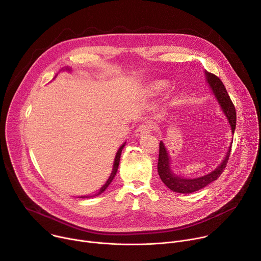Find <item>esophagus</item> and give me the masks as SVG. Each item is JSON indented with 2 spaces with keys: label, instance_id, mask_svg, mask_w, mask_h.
Segmentation results:
<instances>
[{
  "label": "esophagus",
  "instance_id": "esophagus-1",
  "mask_svg": "<svg viewBox=\"0 0 261 261\" xmlns=\"http://www.w3.org/2000/svg\"><path fill=\"white\" fill-rule=\"evenodd\" d=\"M151 129H152V127H151L150 125H145V124L140 125V126L135 130V136H136V137H141V136H143L144 134H148V133L151 132Z\"/></svg>",
  "mask_w": 261,
  "mask_h": 261
}]
</instances>
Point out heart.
Returning a JSON list of instances; mask_svg holds the SVG:
<instances>
[{
  "label": "heart",
  "instance_id": "1",
  "mask_svg": "<svg viewBox=\"0 0 261 261\" xmlns=\"http://www.w3.org/2000/svg\"><path fill=\"white\" fill-rule=\"evenodd\" d=\"M166 87V83L163 81H157L155 83H153L150 87V91L153 95H156L158 93H160L164 88Z\"/></svg>",
  "mask_w": 261,
  "mask_h": 261
}]
</instances>
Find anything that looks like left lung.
<instances>
[{"mask_svg": "<svg viewBox=\"0 0 261 261\" xmlns=\"http://www.w3.org/2000/svg\"><path fill=\"white\" fill-rule=\"evenodd\" d=\"M204 74H205V80H206L210 88L212 89L215 97L217 98V100L223 110V113H224V115L226 116V118L229 122V125L231 127V132L233 134L234 130H236V125H237V113H236L234 105H233L232 101L230 100V97H229L224 85H223V83L221 82V80L218 76H216L215 74L210 73L206 70H205ZM231 144L232 143H230V145H229L227 155L225 156L224 160L222 161V163L214 171H212L208 174H205L203 176L196 177V178H184V177H179L178 175L174 174V172L171 170L168 152L166 150L164 143L162 141H160L159 160H158L159 176L162 179V181L173 192L187 194V193H192V192L198 191V190L204 188L205 186H207L212 181L216 180L221 175V173L223 172V170H224V168L226 167V164L228 162L230 152H231Z\"/></svg>", "mask_w": 261, "mask_h": 261, "instance_id": "1", "label": "left lung"}]
</instances>
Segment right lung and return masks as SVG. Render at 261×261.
<instances>
[{
    "label": "right lung",
    "mask_w": 261,
    "mask_h": 261,
    "mask_svg": "<svg viewBox=\"0 0 261 261\" xmlns=\"http://www.w3.org/2000/svg\"><path fill=\"white\" fill-rule=\"evenodd\" d=\"M66 70H70V69H69V68H66ZM125 143H126V142H124V144H122V145L120 146L119 151H118V153H117V155H116V158H115V162H114V168H113V171H111V174H110V176L108 177V179L106 180V182L103 185V187H101V188H100L99 192H98L97 194H95V196H97V195H100L101 193H103V192L105 191V189H106V188L108 187V186L110 185V182L113 181L114 177L116 176V173H117V171H118V168H119V164H120V158H121L122 150H123L124 146H125ZM85 197H90V196H82L81 198H85Z\"/></svg>",
    "instance_id": "obj_1"
}]
</instances>
